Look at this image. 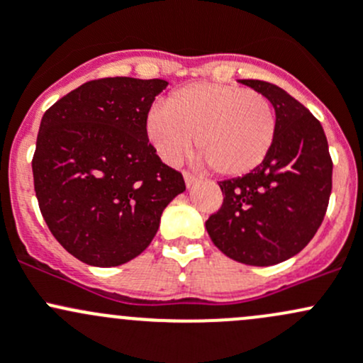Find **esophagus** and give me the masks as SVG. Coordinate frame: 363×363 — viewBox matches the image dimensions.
<instances>
[{
	"label": "esophagus",
	"mask_w": 363,
	"mask_h": 363,
	"mask_svg": "<svg viewBox=\"0 0 363 363\" xmlns=\"http://www.w3.org/2000/svg\"><path fill=\"white\" fill-rule=\"evenodd\" d=\"M183 178H185V185L189 186V189L197 183V177H194V174L189 173V171H185V173H183Z\"/></svg>",
	"instance_id": "obj_1"
}]
</instances>
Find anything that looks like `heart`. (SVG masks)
<instances>
[{
    "instance_id": "1",
    "label": "heart",
    "mask_w": 363,
    "mask_h": 363,
    "mask_svg": "<svg viewBox=\"0 0 363 363\" xmlns=\"http://www.w3.org/2000/svg\"><path fill=\"white\" fill-rule=\"evenodd\" d=\"M276 127L274 108L264 94L211 82L173 91L164 106L148 111L145 124L148 141L162 160L178 162L197 134V148L225 177L257 169L271 152Z\"/></svg>"
}]
</instances>
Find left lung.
Segmentation results:
<instances>
[{"mask_svg": "<svg viewBox=\"0 0 363 363\" xmlns=\"http://www.w3.org/2000/svg\"><path fill=\"white\" fill-rule=\"evenodd\" d=\"M271 101L276 138L257 169L220 182L223 204L206 220L213 245L246 265L297 255L323 222L332 192V159L323 127L278 85L239 80Z\"/></svg>", "mask_w": 363, "mask_h": 363, "instance_id": "8db88e82", "label": "left lung"}]
</instances>
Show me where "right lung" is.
Masks as SVG:
<instances>
[{
  "instance_id": "obj_1",
  "label": "right lung",
  "mask_w": 363,
  "mask_h": 363,
  "mask_svg": "<svg viewBox=\"0 0 363 363\" xmlns=\"http://www.w3.org/2000/svg\"><path fill=\"white\" fill-rule=\"evenodd\" d=\"M166 80L115 77L80 85L45 111L33 178L48 229L82 262L113 267L147 250L182 173L148 143L147 115Z\"/></svg>"
}]
</instances>
